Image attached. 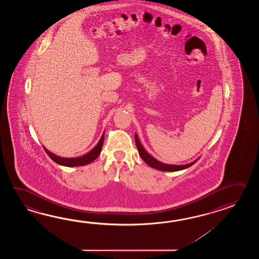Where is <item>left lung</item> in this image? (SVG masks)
Returning <instances> with one entry per match:
<instances>
[{
	"instance_id": "left-lung-1",
	"label": "left lung",
	"mask_w": 259,
	"mask_h": 259,
	"mask_svg": "<svg viewBox=\"0 0 259 259\" xmlns=\"http://www.w3.org/2000/svg\"><path fill=\"white\" fill-rule=\"evenodd\" d=\"M135 143H136V146H137L138 152L140 156L142 157V159L150 165L151 167L158 169L161 171H179L186 169L188 167H190L191 165H193L199 158L194 160L191 163H188L186 165H170V164H165V163H162L157 159H155L154 156H152L151 154H149L148 152L143 148V144L140 142L139 138H138L137 134H135Z\"/></svg>"
}]
</instances>
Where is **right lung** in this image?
Masks as SVG:
<instances>
[{
  "label": "right lung",
  "mask_w": 259,
  "mask_h": 259,
  "mask_svg": "<svg viewBox=\"0 0 259 259\" xmlns=\"http://www.w3.org/2000/svg\"><path fill=\"white\" fill-rule=\"evenodd\" d=\"M104 139H105V132L103 133L99 142L94 146V148L92 149L87 154H83L82 156H78V157H71V158L62 157L59 155L53 154L52 152H50L49 150L45 148L44 146V148L45 152L51 157V159L55 161V163L58 164V165H65V166H80V165H88L98 157V155L102 151Z\"/></svg>",
  "instance_id": "add662e5"
}]
</instances>
